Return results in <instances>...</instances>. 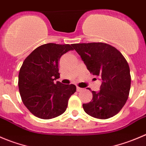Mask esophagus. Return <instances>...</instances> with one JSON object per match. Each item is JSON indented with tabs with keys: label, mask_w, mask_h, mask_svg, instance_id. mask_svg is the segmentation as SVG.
<instances>
[{
	"label": "esophagus",
	"mask_w": 146,
	"mask_h": 146,
	"mask_svg": "<svg viewBox=\"0 0 146 146\" xmlns=\"http://www.w3.org/2000/svg\"><path fill=\"white\" fill-rule=\"evenodd\" d=\"M83 90H84V89H82V88L79 87V86H77V87H76V91H77V92H82Z\"/></svg>",
	"instance_id": "esophagus-1"
}]
</instances>
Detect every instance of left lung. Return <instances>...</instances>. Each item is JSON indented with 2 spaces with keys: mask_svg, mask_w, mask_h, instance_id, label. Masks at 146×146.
<instances>
[{
  "mask_svg": "<svg viewBox=\"0 0 146 146\" xmlns=\"http://www.w3.org/2000/svg\"><path fill=\"white\" fill-rule=\"evenodd\" d=\"M72 46L88 70L102 79L100 91H92V100L84 104V110L96 119L113 117L121 110L129 95L131 77L126 60L116 47L104 42Z\"/></svg>",
  "mask_w": 146,
  "mask_h": 146,
  "instance_id": "8db88e82",
  "label": "left lung"
}]
</instances>
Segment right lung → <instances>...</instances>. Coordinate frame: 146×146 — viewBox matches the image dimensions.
Returning a JSON list of instances; mask_svg holds the SVG:
<instances>
[{"mask_svg": "<svg viewBox=\"0 0 146 146\" xmlns=\"http://www.w3.org/2000/svg\"><path fill=\"white\" fill-rule=\"evenodd\" d=\"M68 44L47 43L37 47L24 60L18 75L20 94L25 106L36 117L51 119L66 111L74 84H63L60 78L59 61L73 50Z\"/></svg>", "mask_w": 146, "mask_h": 146, "instance_id": "right-lung-1", "label": "right lung"}]
</instances>
